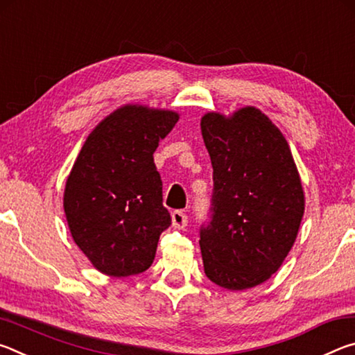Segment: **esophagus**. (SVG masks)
<instances>
[{
	"label": "esophagus",
	"mask_w": 355,
	"mask_h": 355,
	"mask_svg": "<svg viewBox=\"0 0 355 355\" xmlns=\"http://www.w3.org/2000/svg\"><path fill=\"white\" fill-rule=\"evenodd\" d=\"M171 218H172V227L173 228H184L186 225H188V216H186V213H183V211H173L172 214H171Z\"/></svg>",
	"instance_id": "34e87169"
}]
</instances>
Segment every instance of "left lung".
Segmentation results:
<instances>
[{
  "instance_id": "left-lung-1",
  "label": "left lung",
  "mask_w": 355,
  "mask_h": 355,
  "mask_svg": "<svg viewBox=\"0 0 355 355\" xmlns=\"http://www.w3.org/2000/svg\"><path fill=\"white\" fill-rule=\"evenodd\" d=\"M213 164V218L200 232L207 277L230 291L266 282L290 254L305 196L290 146L255 106L200 120Z\"/></svg>"
}]
</instances>
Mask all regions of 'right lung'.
Masks as SVG:
<instances>
[{"label": "right lung", "instance_id": "add662e5", "mask_svg": "<svg viewBox=\"0 0 355 355\" xmlns=\"http://www.w3.org/2000/svg\"><path fill=\"white\" fill-rule=\"evenodd\" d=\"M180 114L127 103L101 120L81 147L64 188L70 235L98 272L128 277L152 266L171 225L153 153Z\"/></svg>", "mask_w": 355, "mask_h": 355}]
</instances>
